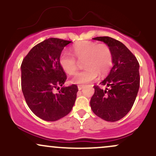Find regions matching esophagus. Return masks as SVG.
Segmentation results:
<instances>
[{"mask_svg":"<svg viewBox=\"0 0 156 156\" xmlns=\"http://www.w3.org/2000/svg\"><path fill=\"white\" fill-rule=\"evenodd\" d=\"M83 87H84V85H78V90H81V89H83Z\"/></svg>","mask_w":156,"mask_h":156,"instance_id":"obj_1","label":"esophagus"}]
</instances>
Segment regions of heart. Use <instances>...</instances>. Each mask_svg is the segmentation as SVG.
<instances>
[{
  "label": "heart",
  "instance_id": "obj_1",
  "mask_svg": "<svg viewBox=\"0 0 156 156\" xmlns=\"http://www.w3.org/2000/svg\"><path fill=\"white\" fill-rule=\"evenodd\" d=\"M71 51L78 59L83 58V65L85 67L83 70L74 75L71 79L73 83H89L95 79L98 74L101 76L107 74L112 66V51L105 44L83 40L75 44ZM74 56L66 51L59 55L58 62L61 67L67 74H73L77 69V61Z\"/></svg>",
  "mask_w": 156,
  "mask_h": 156
}]
</instances>
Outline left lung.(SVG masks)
Wrapping results in <instances>:
<instances>
[{
    "instance_id": "1",
    "label": "left lung",
    "mask_w": 156,
    "mask_h": 156,
    "mask_svg": "<svg viewBox=\"0 0 156 156\" xmlns=\"http://www.w3.org/2000/svg\"><path fill=\"white\" fill-rule=\"evenodd\" d=\"M93 39L108 46L113 55V67L108 76L100 83L108 88L102 89L94 86L91 108L105 121H118L130 112L136 98L140 84L139 64L128 48L117 39L109 37Z\"/></svg>"
}]
</instances>
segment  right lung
Segmentation results:
<instances>
[{"instance_id":"1","label":"right lung","mask_w":156,"mask_h":156,"mask_svg":"<svg viewBox=\"0 0 156 156\" xmlns=\"http://www.w3.org/2000/svg\"><path fill=\"white\" fill-rule=\"evenodd\" d=\"M70 42L58 38L45 39L32 48L21 64L25 100L31 112L43 120L53 122L65 117L75 104L78 87H64L67 76L58 62L60 53Z\"/></svg>"}]
</instances>
